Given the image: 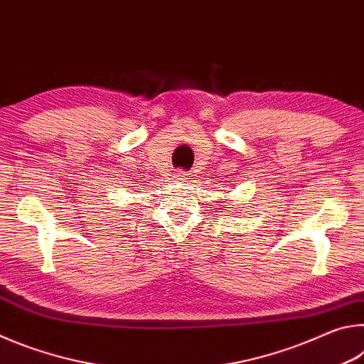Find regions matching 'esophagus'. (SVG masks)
I'll return each mask as SVG.
<instances>
[{
	"label": "esophagus",
	"mask_w": 364,
	"mask_h": 364,
	"mask_svg": "<svg viewBox=\"0 0 364 364\" xmlns=\"http://www.w3.org/2000/svg\"><path fill=\"white\" fill-rule=\"evenodd\" d=\"M193 175V173H189V171H184V170H180V171H176V173L173 175V178L176 181H181V183H184V181H188L189 180V176Z\"/></svg>",
	"instance_id": "esophagus-1"
}]
</instances>
